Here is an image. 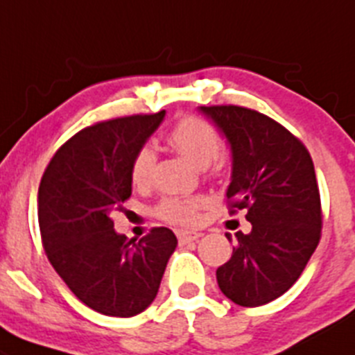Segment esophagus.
<instances>
[{"label": "esophagus", "mask_w": 355, "mask_h": 355, "mask_svg": "<svg viewBox=\"0 0 355 355\" xmlns=\"http://www.w3.org/2000/svg\"><path fill=\"white\" fill-rule=\"evenodd\" d=\"M177 236H178V241H180V245H187L190 241L199 240V238L202 236V233H197V231H178Z\"/></svg>", "instance_id": "34e87169"}]
</instances>
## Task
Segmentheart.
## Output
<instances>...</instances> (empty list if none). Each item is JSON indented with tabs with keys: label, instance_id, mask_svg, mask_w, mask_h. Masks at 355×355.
<instances>
[{
	"label": "heart",
	"instance_id": "obj_1",
	"mask_svg": "<svg viewBox=\"0 0 355 355\" xmlns=\"http://www.w3.org/2000/svg\"><path fill=\"white\" fill-rule=\"evenodd\" d=\"M171 146L192 159L199 168H207L221 155V137L214 129L196 115L180 119L170 130ZM156 165V151L151 144H143L136 151L130 165V178L134 185H148ZM206 197H165L156 206V214L173 225H196L200 218V211L206 206Z\"/></svg>",
	"mask_w": 355,
	"mask_h": 355
}]
</instances>
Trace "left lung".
<instances>
[{"instance_id":"obj_1","label":"left lung","mask_w":355,"mask_h":355,"mask_svg":"<svg viewBox=\"0 0 355 355\" xmlns=\"http://www.w3.org/2000/svg\"><path fill=\"white\" fill-rule=\"evenodd\" d=\"M199 112L230 144V214L246 209L252 223L248 234H234L233 255L216 270L219 289L246 308L267 304L300 279L322 236L313 159L297 137L260 112L236 105Z\"/></svg>"}]
</instances>
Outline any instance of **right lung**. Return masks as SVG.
Wrapping results in <instances>:
<instances>
[{"label":"right lung","mask_w":355,"mask_h":355,"mask_svg":"<svg viewBox=\"0 0 355 355\" xmlns=\"http://www.w3.org/2000/svg\"><path fill=\"white\" fill-rule=\"evenodd\" d=\"M163 119L165 110L80 130L55 151L40 180L37 204L47 259L74 296L102 315L129 318L144 311L177 248L168 227L128 241L112 221L132 193L134 155Z\"/></svg>","instance_id":"right-lung-1"}]
</instances>
